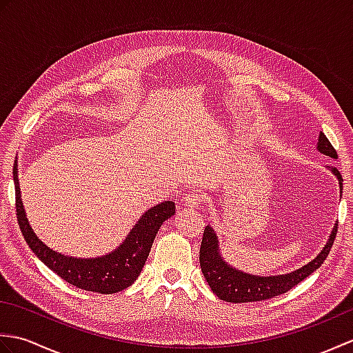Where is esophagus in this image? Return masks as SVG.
Masks as SVG:
<instances>
[{"instance_id":"34e87169","label":"esophagus","mask_w":353,"mask_h":353,"mask_svg":"<svg viewBox=\"0 0 353 353\" xmlns=\"http://www.w3.org/2000/svg\"><path fill=\"white\" fill-rule=\"evenodd\" d=\"M183 203L188 208H199L201 203V196L200 194H188V196L185 197Z\"/></svg>"}]
</instances>
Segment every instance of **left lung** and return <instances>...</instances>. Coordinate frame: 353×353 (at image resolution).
Returning <instances> with one entry per match:
<instances>
[{
    "label": "left lung",
    "instance_id": "obj_1",
    "mask_svg": "<svg viewBox=\"0 0 353 353\" xmlns=\"http://www.w3.org/2000/svg\"><path fill=\"white\" fill-rule=\"evenodd\" d=\"M317 150L321 154H326L329 157H332V159L339 157L336 156L335 148L332 147L331 142H329L323 132H320L319 134ZM331 171L332 174L339 179L340 192H343V177L340 174V171L334 167L331 168ZM336 226H339V224H335L325 247L311 262L291 273L276 276H256L244 273L241 270L228 264L220 253V243L215 230L211 226H206L203 239H201L200 245L201 273H203L209 287H211V290L221 299V301L232 303L267 301V299L283 294V292H287L292 287H296L297 283H301L312 272H316L317 268L321 267L329 252L332 249L334 239L336 235Z\"/></svg>",
    "mask_w": 353,
    "mask_h": 353
}]
</instances>
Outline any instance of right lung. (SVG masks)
Listing matches in <instances>:
<instances>
[{"mask_svg": "<svg viewBox=\"0 0 353 353\" xmlns=\"http://www.w3.org/2000/svg\"><path fill=\"white\" fill-rule=\"evenodd\" d=\"M13 182L18 223L30 249L63 281L77 288L100 292V294H114V292L123 291L138 279L145 265L157 230L161 229L163 221L176 214L174 201H162L141 215L138 223L115 250L97 258L68 256V254L50 249L30 226L21 199L17 161L13 165Z\"/></svg>", "mask_w": 353, "mask_h": 353, "instance_id": "add662e5", "label": "right lung"}]
</instances>
